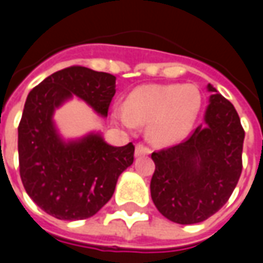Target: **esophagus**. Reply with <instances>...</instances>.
I'll list each match as a JSON object with an SVG mask.
<instances>
[{"label":"esophagus","instance_id":"esophagus-1","mask_svg":"<svg viewBox=\"0 0 263 263\" xmlns=\"http://www.w3.org/2000/svg\"><path fill=\"white\" fill-rule=\"evenodd\" d=\"M151 152V149L148 146H145L143 143H138L137 149H135V156H142V155H148Z\"/></svg>","mask_w":263,"mask_h":263}]
</instances>
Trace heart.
Here are the masks:
<instances>
[{
  "instance_id": "1",
  "label": "heart",
  "mask_w": 263,
  "mask_h": 263,
  "mask_svg": "<svg viewBox=\"0 0 263 263\" xmlns=\"http://www.w3.org/2000/svg\"><path fill=\"white\" fill-rule=\"evenodd\" d=\"M200 94L193 86L143 84L128 96L125 107H117L115 118L128 128L148 124V137L171 145L187 137L197 118Z\"/></svg>"
}]
</instances>
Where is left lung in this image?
<instances>
[{
  "mask_svg": "<svg viewBox=\"0 0 263 263\" xmlns=\"http://www.w3.org/2000/svg\"><path fill=\"white\" fill-rule=\"evenodd\" d=\"M204 125L183 142L152 154L151 196L156 209L177 224H196L228 201L242 172L245 132L238 112L214 87Z\"/></svg>",
  "mask_w": 263,
  "mask_h": 263,
  "instance_id": "obj_1",
  "label": "left lung"
}]
</instances>
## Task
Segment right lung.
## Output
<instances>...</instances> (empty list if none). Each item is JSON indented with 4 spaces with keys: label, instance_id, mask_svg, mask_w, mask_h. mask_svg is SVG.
I'll list each match as a JSON object with an SVG mask.
<instances>
[{
    "label": "right lung",
    "instance_id": "1",
    "mask_svg": "<svg viewBox=\"0 0 263 263\" xmlns=\"http://www.w3.org/2000/svg\"><path fill=\"white\" fill-rule=\"evenodd\" d=\"M115 76L83 66L59 70L32 88L18 126L22 184L29 197L59 220H84L112 197L117 180L134 162L135 146H111L100 134L65 142L54 109L73 96L107 117Z\"/></svg>",
    "mask_w": 263,
    "mask_h": 263
}]
</instances>
